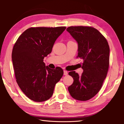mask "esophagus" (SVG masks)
<instances>
[{"label":"esophagus","instance_id":"esophagus-1","mask_svg":"<svg viewBox=\"0 0 124 124\" xmlns=\"http://www.w3.org/2000/svg\"><path fill=\"white\" fill-rule=\"evenodd\" d=\"M63 74H64V75H67V74H68V72H67V71L64 70V71H63Z\"/></svg>","mask_w":124,"mask_h":124}]
</instances>
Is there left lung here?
Masks as SVG:
<instances>
[{
	"label": "left lung",
	"instance_id": "8db88e82",
	"mask_svg": "<svg viewBox=\"0 0 124 124\" xmlns=\"http://www.w3.org/2000/svg\"><path fill=\"white\" fill-rule=\"evenodd\" d=\"M67 31L78 43V57L83 60L80 76L69 72L74 79L68 89L71 96L79 101L91 99L101 89L109 64V46L106 39L91 27L71 26Z\"/></svg>",
	"mask_w": 124,
	"mask_h": 124
}]
</instances>
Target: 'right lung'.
Masks as SVG:
<instances>
[{
	"instance_id": "right-lung-1",
	"label": "right lung",
	"mask_w": 124,
	"mask_h": 124,
	"mask_svg": "<svg viewBox=\"0 0 124 124\" xmlns=\"http://www.w3.org/2000/svg\"><path fill=\"white\" fill-rule=\"evenodd\" d=\"M66 28L32 27L25 31L15 44L12 61L17 83L33 101L49 100L63 76L61 68L51 70L45 66L43 60L51 53L54 42Z\"/></svg>"
}]
</instances>
